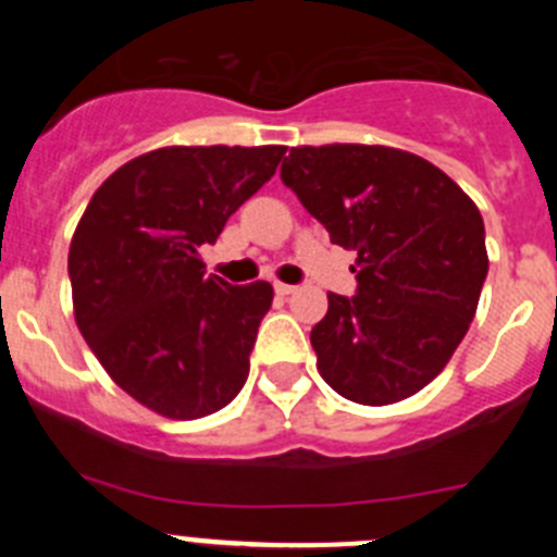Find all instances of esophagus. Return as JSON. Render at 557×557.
Wrapping results in <instances>:
<instances>
[{
	"instance_id": "esophagus-1",
	"label": "esophagus",
	"mask_w": 557,
	"mask_h": 557,
	"mask_svg": "<svg viewBox=\"0 0 557 557\" xmlns=\"http://www.w3.org/2000/svg\"><path fill=\"white\" fill-rule=\"evenodd\" d=\"M273 287H275V293H278V295H293L295 289H298V287H293V284H282V282H275Z\"/></svg>"
}]
</instances>
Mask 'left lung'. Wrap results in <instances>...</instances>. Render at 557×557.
<instances>
[{"mask_svg": "<svg viewBox=\"0 0 557 557\" xmlns=\"http://www.w3.org/2000/svg\"><path fill=\"white\" fill-rule=\"evenodd\" d=\"M282 181L334 245L357 250V295L329 293L309 334L326 385L371 407L430 385L488 275L474 200L421 156L382 145L293 147Z\"/></svg>", "mask_w": 557, "mask_h": 557, "instance_id": "left-lung-1", "label": "left lung"}]
</instances>
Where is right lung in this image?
I'll list each match as a JSON object with an SVG mask.
<instances>
[{
    "label": "right lung",
    "mask_w": 557,
    "mask_h": 557,
    "mask_svg": "<svg viewBox=\"0 0 557 557\" xmlns=\"http://www.w3.org/2000/svg\"><path fill=\"white\" fill-rule=\"evenodd\" d=\"M284 147H161L95 191L69 248L75 321L108 376L166 418L243 391L273 287L206 275L203 245L273 178Z\"/></svg>",
    "instance_id": "obj_1"
}]
</instances>
